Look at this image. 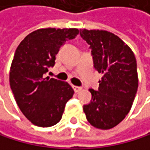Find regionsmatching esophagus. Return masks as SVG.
Listing matches in <instances>:
<instances>
[{
	"mask_svg": "<svg viewBox=\"0 0 150 150\" xmlns=\"http://www.w3.org/2000/svg\"><path fill=\"white\" fill-rule=\"evenodd\" d=\"M74 92H76V93H78V92H80L81 90H82V87H79V86H74Z\"/></svg>",
	"mask_w": 150,
	"mask_h": 150,
	"instance_id": "1",
	"label": "esophagus"
}]
</instances>
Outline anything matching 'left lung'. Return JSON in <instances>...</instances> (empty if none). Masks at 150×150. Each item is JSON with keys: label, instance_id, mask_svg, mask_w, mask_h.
I'll return each instance as SVG.
<instances>
[{"label": "left lung", "instance_id": "left-lung-1", "mask_svg": "<svg viewBox=\"0 0 150 150\" xmlns=\"http://www.w3.org/2000/svg\"><path fill=\"white\" fill-rule=\"evenodd\" d=\"M80 34L90 45L95 68L103 76L97 90L89 89L92 101L83 109L93 127L110 129L126 117L133 105L139 86L136 57L110 32L80 29Z\"/></svg>", "mask_w": 150, "mask_h": 150}]
</instances>
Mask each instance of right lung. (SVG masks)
I'll return each instance as SVG.
<instances>
[{
	"label": "right lung",
	"mask_w": 150,
	"mask_h": 150,
	"mask_svg": "<svg viewBox=\"0 0 150 150\" xmlns=\"http://www.w3.org/2000/svg\"><path fill=\"white\" fill-rule=\"evenodd\" d=\"M78 33L76 28H41L27 35L15 51L10 69L11 89L20 110L35 126L57 124L74 96L67 82L44 74L54 65L60 47Z\"/></svg>",
	"instance_id": "right-lung-1"
}]
</instances>
